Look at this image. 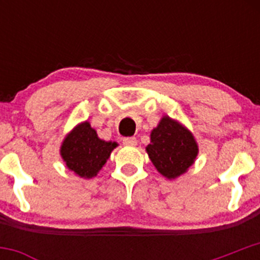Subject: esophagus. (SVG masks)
<instances>
[{
    "label": "esophagus",
    "instance_id": "34e87169",
    "mask_svg": "<svg viewBox=\"0 0 260 260\" xmlns=\"http://www.w3.org/2000/svg\"><path fill=\"white\" fill-rule=\"evenodd\" d=\"M123 145L124 146H136L137 145V140L135 137H125L123 138Z\"/></svg>",
    "mask_w": 260,
    "mask_h": 260
}]
</instances>
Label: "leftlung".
I'll return each mask as SVG.
<instances>
[{"instance_id":"left-lung-1","label":"left lung","mask_w":260,"mask_h":260,"mask_svg":"<svg viewBox=\"0 0 260 260\" xmlns=\"http://www.w3.org/2000/svg\"><path fill=\"white\" fill-rule=\"evenodd\" d=\"M149 137L147 154L157 171L166 179H177L195 164L199 154L198 142L179 120L164 115Z\"/></svg>"}]
</instances>
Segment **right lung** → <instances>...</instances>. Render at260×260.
<instances>
[{"instance_id":"1","label":"right lung","mask_w":260,"mask_h":260,"mask_svg":"<svg viewBox=\"0 0 260 260\" xmlns=\"http://www.w3.org/2000/svg\"><path fill=\"white\" fill-rule=\"evenodd\" d=\"M117 142L101 140L88 120L75 125L60 146V156L70 171L81 179H93L107 164Z\"/></svg>"}]
</instances>
